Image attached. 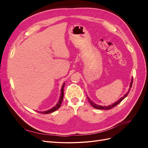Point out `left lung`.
<instances>
[{
    "label": "left lung",
    "mask_w": 148,
    "mask_h": 148,
    "mask_svg": "<svg viewBox=\"0 0 148 148\" xmlns=\"http://www.w3.org/2000/svg\"><path fill=\"white\" fill-rule=\"evenodd\" d=\"M132 83H133V79H132V82H131V83H130V88H132ZM130 91V88L129 89V90L128 91V92H127L126 94H125V95H124L123 97H122V98H121V99H120L117 102H115L114 104H112V105H110V106H101L97 105V104H95V103H94V102H92L90 99H89L88 97V101H89V102L90 103V104L94 107V108H96V109H102V110H109V109H112V108H113V107H115L116 106H117L121 101H122V100H123V99H125V98L128 96Z\"/></svg>",
    "instance_id": "obj_1"
}]
</instances>
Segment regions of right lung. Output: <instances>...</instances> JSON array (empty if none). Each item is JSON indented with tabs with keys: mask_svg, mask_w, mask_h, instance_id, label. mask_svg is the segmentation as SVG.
<instances>
[{
	"mask_svg": "<svg viewBox=\"0 0 148 148\" xmlns=\"http://www.w3.org/2000/svg\"><path fill=\"white\" fill-rule=\"evenodd\" d=\"M64 86H65V83H64L63 86H62V89H61V95H60V99L59 101V102H58L57 104H56V106H54L53 107V108L49 109L48 110H46V111H44V112H39V113H42V114H49V113H51V112H53L56 111V110H57L59 108V107H60L61 106V104L62 102V101H63V98H64Z\"/></svg>",
	"mask_w": 148,
	"mask_h": 148,
	"instance_id": "obj_1",
	"label": "right lung"
}]
</instances>
